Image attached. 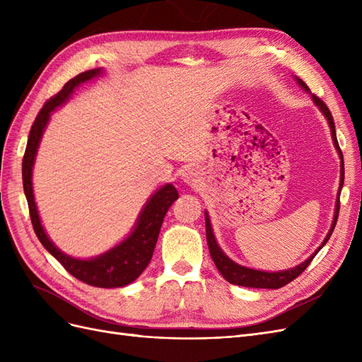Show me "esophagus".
Listing matches in <instances>:
<instances>
[{
	"label": "esophagus",
	"instance_id": "obj_1",
	"mask_svg": "<svg viewBox=\"0 0 362 362\" xmlns=\"http://www.w3.org/2000/svg\"><path fill=\"white\" fill-rule=\"evenodd\" d=\"M198 180H199V172L196 169H187V170L182 172V181L185 184L193 185V184H196V181H198Z\"/></svg>",
	"mask_w": 362,
	"mask_h": 362
}]
</instances>
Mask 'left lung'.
I'll return each mask as SVG.
<instances>
[{
	"mask_svg": "<svg viewBox=\"0 0 362 362\" xmlns=\"http://www.w3.org/2000/svg\"><path fill=\"white\" fill-rule=\"evenodd\" d=\"M298 81V84L302 87L303 90L310 92L308 86H306L300 78L296 76L294 78ZM313 96V101L314 104L320 108V112L323 113V116L326 117L327 124H329L331 128V136H332V141H334V146L337 148V152L339 156V160H341V178H339V189H338V198H337V204H335V214H334V221L331 225L329 233L325 237L323 243L319 246L314 254L306 258L303 262H300L299 266H296L293 269L288 270H282V272H262V270H255V269H249L245 266H240L237 262H234L231 258H228L223 250L218 247L217 242H216V237L213 234V228H211V222H210V217H208V213H205V228H206V243H208V249H210V255L214 261V264L217 267V270L221 272V275L229 282V284H234V286H242V287H250V288H281L284 286H287L288 282H291L293 279L298 278L300 273L310 266V262L313 261V258L317 255V252H319L326 243L327 240H329L332 231L335 229L337 225V218H338V211H339V192L343 189V182H344V161H343V152L338 146V140H337V133H335V124H334V119L332 115L329 112V108L326 107V104L320 100L319 96L311 95Z\"/></svg>",
	"mask_w": 362,
	"mask_h": 362,
	"instance_id": "left-lung-1",
	"label": "left lung"
}]
</instances>
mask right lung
<instances>
[{"mask_svg":"<svg viewBox=\"0 0 362 362\" xmlns=\"http://www.w3.org/2000/svg\"><path fill=\"white\" fill-rule=\"evenodd\" d=\"M101 74L103 69L100 68L78 74L64 84L63 89L57 95H54L51 100H48L45 105L42 107V110L35 119V124L31 125L30 129L25 154L23 158V182L24 193L28 202L31 223L43 247H45L49 254L76 279H80L93 287L116 288L125 287L128 284L136 281L141 275V272H144L149 264L152 254H154V247L157 245L163 218L166 216L170 205L178 199L177 189H175L172 184H166L152 194L146 205L144 206V210L139 214L134 229L124 242H120L117 246L95 258L80 259L64 254V252H62L56 245H54L47 235L37 213L31 181L33 164H35L40 139L51 117V112H54L57 107L66 103L80 84L89 81Z\"/></svg>","mask_w":362,"mask_h":362,"instance_id":"right-lung-1","label":"right lung"}]
</instances>
